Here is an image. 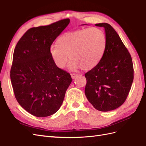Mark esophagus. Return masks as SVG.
Wrapping results in <instances>:
<instances>
[{
  "label": "esophagus",
  "mask_w": 146,
  "mask_h": 146,
  "mask_svg": "<svg viewBox=\"0 0 146 146\" xmlns=\"http://www.w3.org/2000/svg\"><path fill=\"white\" fill-rule=\"evenodd\" d=\"M70 76H71V77L72 79H74L75 78H76V77H77L78 74H75V73H73V74H70Z\"/></svg>",
  "instance_id": "esophagus-1"
}]
</instances>
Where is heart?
<instances>
[{"mask_svg": "<svg viewBox=\"0 0 146 146\" xmlns=\"http://www.w3.org/2000/svg\"><path fill=\"white\" fill-rule=\"evenodd\" d=\"M107 39L105 33L97 27L79 29L64 34L57 40V45L49 48L51 58L59 68L67 64L69 56L72 59L69 67L72 70L81 68H94L102 58Z\"/></svg>", "mask_w": 146, "mask_h": 146, "instance_id": "b5f03b06", "label": "heart"}]
</instances>
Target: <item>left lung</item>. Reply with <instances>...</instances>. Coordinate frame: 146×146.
Here are the masks:
<instances>
[{
    "label": "left lung",
    "instance_id": "1",
    "mask_svg": "<svg viewBox=\"0 0 146 146\" xmlns=\"http://www.w3.org/2000/svg\"><path fill=\"white\" fill-rule=\"evenodd\" d=\"M96 26L104 28L107 44L99 64L85 75V93L96 110L109 111L125 101L133 80V66L130 53L115 30L107 23Z\"/></svg>",
    "mask_w": 146,
    "mask_h": 146
}]
</instances>
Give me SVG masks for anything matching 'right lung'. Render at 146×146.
<instances>
[{"mask_svg":"<svg viewBox=\"0 0 146 146\" xmlns=\"http://www.w3.org/2000/svg\"><path fill=\"white\" fill-rule=\"evenodd\" d=\"M70 23L69 19L28 30L17 43L10 78L15 98L32 115L44 117L60 109L72 82L70 75L57 67L49 48Z\"/></svg>","mask_w":146,"mask_h":146,"instance_id":"add662e5","label":"right lung"}]
</instances>
